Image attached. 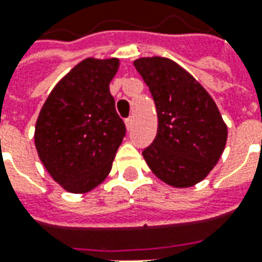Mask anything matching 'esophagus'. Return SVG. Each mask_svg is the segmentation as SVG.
<instances>
[{"label":"esophagus","instance_id":"esophagus-1","mask_svg":"<svg viewBox=\"0 0 262 262\" xmlns=\"http://www.w3.org/2000/svg\"><path fill=\"white\" fill-rule=\"evenodd\" d=\"M125 123H126V127H127V129H129V130H130L132 127H133V118H127V119L125 120Z\"/></svg>","mask_w":262,"mask_h":262}]
</instances>
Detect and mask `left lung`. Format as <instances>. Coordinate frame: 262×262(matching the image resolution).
Masks as SVG:
<instances>
[{
	"mask_svg": "<svg viewBox=\"0 0 262 262\" xmlns=\"http://www.w3.org/2000/svg\"><path fill=\"white\" fill-rule=\"evenodd\" d=\"M156 103L159 127L143 157L161 181L192 187L208 176L225 148L227 127L216 103L185 70L164 57L135 61Z\"/></svg>",
	"mask_w": 262,
	"mask_h": 262,
	"instance_id": "8db88e82",
	"label": "left lung"
}]
</instances>
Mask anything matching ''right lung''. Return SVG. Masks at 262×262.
Wrapping results in <instances>:
<instances>
[{
	"label": "right lung",
	"instance_id": "1",
	"mask_svg": "<svg viewBox=\"0 0 262 262\" xmlns=\"http://www.w3.org/2000/svg\"><path fill=\"white\" fill-rule=\"evenodd\" d=\"M118 67V59L81 61L54 86L39 114L37 154L70 192H88L106 178L126 135L109 92Z\"/></svg>",
	"mask_w": 262,
	"mask_h": 262
}]
</instances>
